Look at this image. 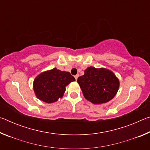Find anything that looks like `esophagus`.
I'll return each mask as SVG.
<instances>
[{
    "instance_id": "obj_1",
    "label": "esophagus",
    "mask_w": 150,
    "mask_h": 150,
    "mask_svg": "<svg viewBox=\"0 0 150 150\" xmlns=\"http://www.w3.org/2000/svg\"><path fill=\"white\" fill-rule=\"evenodd\" d=\"M78 77H79V75H75V80H76V81L77 80Z\"/></svg>"
}]
</instances>
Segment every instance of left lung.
I'll use <instances>...</instances> for the list:
<instances>
[{
	"instance_id": "obj_1",
	"label": "left lung",
	"mask_w": 150,
	"mask_h": 150,
	"mask_svg": "<svg viewBox=\"0 0 150 150\" xmlns=\"http://www.w3.org/2000/svg\"><path fill=\"white\" fill-rule=\"evenodd\" d=\"M85 98L93 104L106 103L112 99L119 88V81L110 70L93 67L85 70L77 79Z\"/></svg>"
}]
</instances>
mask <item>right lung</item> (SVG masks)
Instances as JSON below:
<instances>
[{
    "label": "right lung",
    "mask_w": 150,
    "mask_h": 150,
    "mask_svg": "<svg viewBox=\"0 0 150 150\" xmlns=\"http://www.w3.org/2000/svg\"><path fill=\"white\" fill-rule=\"evenodd\" d=\"M75 81L70 73L54 68L42 73L35 78L34 90L40 100L47 103H54L62 97L66 86Z\"/></svg>",
    "instance_id": "1"
}]
</instances>
